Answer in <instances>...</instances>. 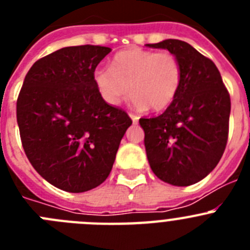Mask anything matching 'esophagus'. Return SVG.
<instances>
[{
  "mask_svg": "<svg viewBox=\"0 0 250 250\" xmlns=\"http://www.w3.org/2000/svg\"><path fill=\"white\" fill-rule=\"evenodd\" d=\"M130 118H131L132 123H138L139 121V116H136V115H134V114H130Z\"/></svg>",
  "mask_w": 250,
  "mask_h": 250,
  "instance_id": "1",
  "label": "esophagus"
}]
</instances>
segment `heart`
Returning a JSON list of instances; mask_svg holds the SVG:
<instances>
[{
  "instance_id": "obj_1",
  "label": "heart",
  "mask_w": 250,
  "mask_h": 250,
  "mask_svg": "<svg viewBox=\"0 0 250 250\" xmlns=\"http://www.w3.org/2000/svg\"><path fill=\"white\" fill-rule=\"evenodd\" d=\"M92 80L103 100L109 105L120 104L131 91V103L135 107L149 106L154 111H160L176 98L182 68L171 52L130 47L115 54L110 68H96Z\"/></svg>"
}]
</instances>
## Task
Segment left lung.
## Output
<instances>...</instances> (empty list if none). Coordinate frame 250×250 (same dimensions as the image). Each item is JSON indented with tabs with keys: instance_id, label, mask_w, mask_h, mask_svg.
I'll return each mask as SVG.
<instances>
[{
	"instance_id": "1",
	"label": "left lung",
	"mask_w": 250,
	"mask_h": 250,
	"mask_svg": "<svg viewBox=\"0 0 250 250\" xmlns=\"http://www.w3.org/2000/svg\"><path fill=\"white\" fill-rule=\"evenodd\" d=\"M178 59L176 98L155 118L139 120L151 170L160 180L188 187L204 179L222 159L229 134L230 96L210 59L180 40L147 43Z\"/></svg>"
}]
</instances>
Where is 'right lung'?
<instances>
[{"mask_svg": "<svg viewBox=\"0 0 250 250\" xmlns=\"http://www.w3.org/2000/svg\"><path fill=\"white\" fill-rule=\"evenodd\" d=\"M111 48L70 46L37 60L17 98L25 154L50 184L83 193L106 180L124 134L126 111L103 100L92 75Z\"/></svg>", "mask_w": 250, "mask_h": 250, "instance_id": "add662e5", "label": "right lung"}]
</instances>
